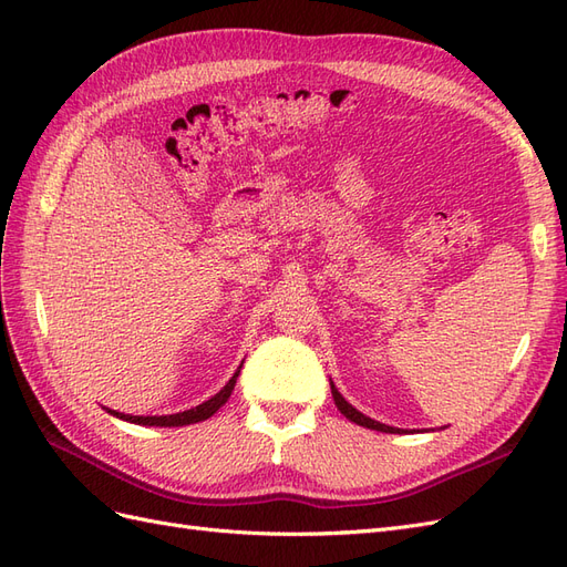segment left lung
<instances>
[{
	"label": "left lung",
	"instance_id": "left-lung-1",
	"mask_svg": "<svg viewBox=\"0 0 567 567\" xmlns=\"http://www.w3.org/2000/svg\"><path fill=\"white\" fill-rule=\"evenodd\" d=\"M331 394H333V402H336V406H338V411L342 416H346L348 421H352V423H357V425H364V427H369V431H379V433H406L404 427H392V425H385V423H381V421H373V419H369L367 414H362V411H357L346 398H342V394L338 392V388L333 385V381H331Z\"/></svg>",
	"mask_w": 567,
	"mask_h": 567
}]
</instances>
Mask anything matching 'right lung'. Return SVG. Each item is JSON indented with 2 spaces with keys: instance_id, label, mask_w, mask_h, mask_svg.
<instances>
[{
  "instance_id": "1",
  "label": "right lung",
  "mask_w": 567,
  "mask_h": 567,
  "mask_svg": "<svg viewBox=\"0 0 567 567\" xmlns=\"http://www.w3.org/2000/svg\"><path fill=\"white\" fill-rule=\"evenodd\" d=\"M244 367V362H241ZM241 367L236 369V373L229 379V383L221 388L217 394H213L210 400H205L203 404L194 406V409H186V411H179V414H167V416H132V414H123V411H115V409H109L104 406L111 416L120 419V421H127V423H136V425H156V427H179V425H192V423H198V421H205L210 419L215 411L219 406H225L227 400L231 398V390L236 385V379L238 373H241Z\"/></svg>"
}]
</instances>
